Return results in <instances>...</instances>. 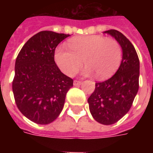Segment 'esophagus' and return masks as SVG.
Here are the masks:
<instances>
[{
	"instance_id": "34e87169",
	"label": "esophagus",
	"mask_w": 153,
	"mask_h": 153,
	"mask_svg": "<svg viewBox=\"0 0 153 153\" xmlns=\"http://www.w3.org/2000/svg\"><path fill=\"white\" fill-rule=\"evenodd\" d=\"M82 84V81H79V80H74V86H78V85H80Z\"/></svg>"
}]
</instances>
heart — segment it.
Masks as SVG:
<instances>
[{
    "instance_id": "obj_1",
    "label": "heart",
    "mask_w": 153,
    "mask_h": 153,
    "mask_svg": "<svg viewBox=\"0 0 153 153\" xmlns=\"http://www.w3.org/2000/svg\"><path fill=\"white\" fill-rule=\"evenodd\" d=\"M70 51L60 47L56 51L55 60L61 71L74 76L83 66L84 74L105 79L117 70L122 60V49L117 41L102 35L77 37L68 42Z\"/></svg>"
}]
</instances>
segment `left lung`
Instances as JSON below:
<instances>
[{
	"label": "left lung",
	"instance_id": "left-lung-1",
	"mask_svg": "<svg viewBox=\"0 0 153 153\" xmlns=\"http://www.w3.org/2000/svg\"><path fill=\"white\" fill-rule=\"evenodd\" d=\"M121 46L123 56L116 73L109 79L97 82L88 99L90 112L100 124H115L128 112L139 88V59L134 47L120 32H104Z\"/></svg>",
	"mask_w": 153,
	"mask_h": 153
}]
</instances>
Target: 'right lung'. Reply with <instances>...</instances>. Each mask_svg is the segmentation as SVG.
<instances>
[{
  "mask_svg": "<svg viewBox=\"0 0 153 153\" xmlns=\"http://www.w3.org/2000/svg\"><path fill=\"white\" fill-rule=\"evenodd\" d=\"M69 34L41 31L27 41L15 60L12 90L18 109L39 125L54 121L63 109L73 79L55 62V50Z\"/></svg>",
  "mask_w": 153,
  "mask_h": 153,
  "instance_id": "add662e5",
  "label": "right lung"
}]
</instances>
